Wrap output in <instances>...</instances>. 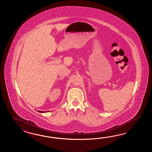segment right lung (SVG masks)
<instances>
[{"label":"right lung","mask_w":152,"mask_h":152,"mask_svg":"<svg viewBox=\"0 0 152 152\" xmlns=\"http://www.w3.org/2000/svg\"><path fill=\"white\" fill-rule=\"evenodd\" d=\"M39 113H47V112H49V111H39V110H37Z\"/></svg>","instance_id":"obj_1"}]
</instances>
